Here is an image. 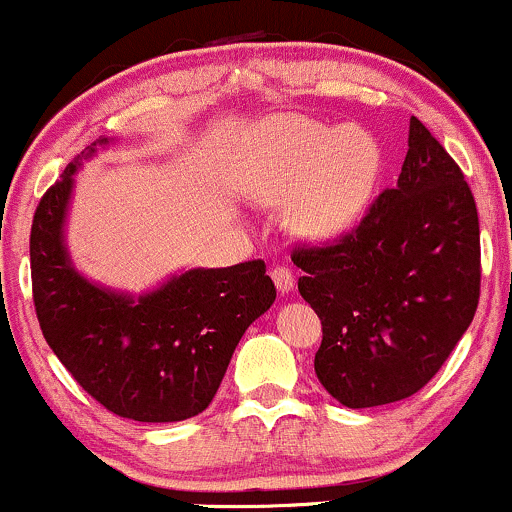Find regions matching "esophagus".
I'll return each mask as SVG.
<instances>
[{"instance_id":"obj_1","label":"esophagus","mask_w":512,"mask_h":512,"mask_svg":"<svg viewBox=\"0 0 512 512\" xmlns=\"http://www.w3.org/2000/svg\"><path fill=\"white\" fill-rule=\"evenodd\" d=\"M272 279H274V284H276V289H279L281 293H289L291 289H293V272L289 267H284V264H276V267H272Z\"/></svg>"}]
</instances>
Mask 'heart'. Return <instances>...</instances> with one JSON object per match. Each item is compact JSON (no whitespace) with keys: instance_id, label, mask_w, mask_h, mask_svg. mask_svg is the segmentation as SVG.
Segmentation results:
<instances>
[{"instance_id":"heart-1","label":"heart","mask_w":512,"mask_h":512,"mask_svg":"<svg viewBox=\"0 0 512 512\" xmlns=\"http://www.w3.org/2000/svg\"><path fill=\"white\" fill-rule=\"evenodd\" d=\"M378 146L358 129L308 117H279L262 132L248 187L264 202H286L296 231L330 238L354 226L378 180Z\"/></svg>"}]
</instances>
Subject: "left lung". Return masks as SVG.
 <instances>
[{"mask_svg":"<svg viewBox=\"0 0 512 512\" xmlns=\"http://www.w3.org/2000/svg\"><path fill=\"white\" fill-rule=\"evenodd\" d=\"M291 260L322 322V387L349 409L399 402L438 373L477 313V204L455 158L411 117L397 185L337 238L296 243Z\"/></svg>","mask_w":512,"mask_h":512,"instance_id":"8db88e82","label":"left lung"}]
</instances>
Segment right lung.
I'll list each match as a JSON object with an SVG mask.
<instances>
[{"instance_id":"1","label":"right lung","mask_w":512,"mask_h":512,"mask_svg":"<svg viewBox=\"0 0 512 512\" xmlns=\"http://www.w3.org/2000/svg\"><path fill=\"white\" fill-rule=\"evenodd\" d=\"M74 170L76 163L45 192L31 226L33 305L45 342L76 383L122 419L197 416L240 337L274 303V281L262 260H250L190 269L139 301L88 284L62 245Z\"/></svg>"}]
</instances>
